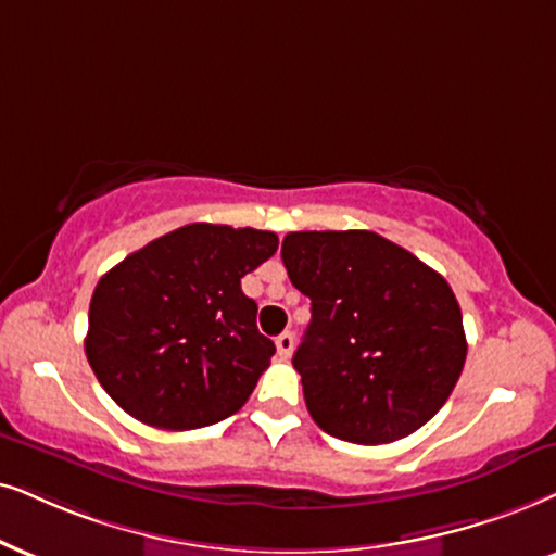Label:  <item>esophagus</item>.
<instances>
[{"label": "esophagus", "mask_w": 556, "mask_h": 556, "mask_svg": "<svg viewBox=\"0 0 556 556\" xmlns=\"http://www.w3.org/2000/svg\"><path fill=\"white\" fill-rule=\"evenodd\" d=\"M274 343H277L279 356H285V359L294 351V336L290 333V330H285V333H279L277 341H274Z\"/></svg>", "instance_id": "obj_1"}]
</instances>
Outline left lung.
<instances>
[{
  "label": "left lung",
  "mask_w": 556,
  "mask_h": 556,
  "mask_svg": "<svg viewBox=\"0 0 556 556\" xmlns=\"http://www.w3.org/2000/svg\"><path fill=\"white\" fill-rule=\"evenodd\" d=\"M282 262L313 305L292 364L315 424L364 446L428 424L467 359L446 279L371 230L287 233Z\"/></svg>",
  "instance_id": "8db88e82"
}]
</instances>
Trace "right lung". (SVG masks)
Wrapping results in <instances>:
<instances>
[{"instance_id":"1","label":"right lung","mask_w":556,"mask_h":556,"mask_svg":"<svg viewBox=\"0 0 556 556\" xmlns=\"http://www.w3.org/2000/svg\"><path fill=\"white\" fill-rule=\"evenodd\" d=\"M277 245L271 230L192 223L112 266L91 294L84 339L104 392L164 431L241 410L277 351L241 279Z\"/></svg>"}]
</instances>
